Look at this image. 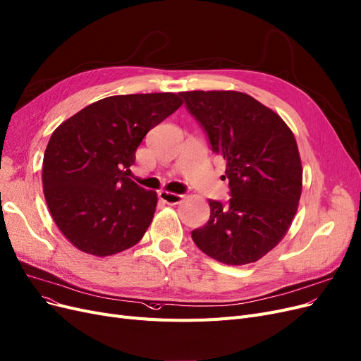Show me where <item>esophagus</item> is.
I'll return each mask as SVG.
<instances>
[{"label": "esophagus", "mask_w": 361, "mask_h": 361, "mask_svg": "<svg viewBox=\"0 0 361 361\" xmlns=\"http://www.w3.org/2000/svg\"><path fill=\"white\" fill-rule=\"evenodd\" d=\"M158 197L161 202H164L167 204H179L183 200L182 194H175V192H169V191H159Z\"/></svg>", "instance_id": "34e87169"}]
</instances>
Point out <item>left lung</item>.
I'll return each mask as SVG.
<instances>
[{"mask_svg":"<svg viewBox=\"0 0 361 361\" xmlns=\"http://www.w3.org/2000/svg\"><path fill=\"white\" fill-rule=\"evenodd\" d=\"M227 161L231 198L209 200L210 218L191 233L206 255L224 264L255 263L288 231L302 194V161L293 131L271 109L238 91L180 92ZM224 176V178H226Z\"/></svg>","mask_w":361,"mask_h":361,"instance_id":"1","label":"left lung"}]
</instances>
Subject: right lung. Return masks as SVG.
<instances>
[{"instance_id": "obj_1", "label": "right lung", "mask_w": 361, "mask_h": 361, "mask_svg": "<svg viewBox=\"0 0 361 361\" xmlns=\"http://www.w3.org/2000/svg\"><path fill=\"white\" fill-rule=\"evenodd\" d=\"M180 94L114 95L73 115L52 133L43 158V192L67 240L107 257L139 243L157 192L128 178L149 130L182 106Z\"/></svg>"}]
</instances>
